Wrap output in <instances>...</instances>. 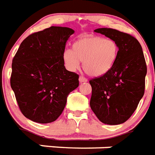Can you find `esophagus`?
Returning <instances> with one entry per match:
<instances>
[{"label": "esophagus", "instance_id": "34e87169", "mask_svg": "<svg viewBox=\"0 0 155 155\" xmlns=\"http://www.w3.org/2000/svg\"><path fill=\"white\" fill-rule=\"evenodd\" d=\"M79 81H80V83H85L88 81V80H87L86 78L83 77V76H80V78H79Z\"/></svg>", "mask_w": 155, "mask_h": 155}]
</instances>
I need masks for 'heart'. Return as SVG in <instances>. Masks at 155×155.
Segmentation results:
<instances>
[{
  "instance_id": "obj_1",
  "label": "heart",
  "mask_w": 155,
  "mask_h": 155,
  "mask_svg": "<svg viewBox=\"0 0 155 155\" xmlns=\"http://www.w3.org/2000/svg\"><path fill=\"white\" fill-rule=\"evenodd\" d=\"M116 41L97 35H84L72 45L71 50L62 53V62L70 71H75L83 62V69L92 77H101L109 72L119 57Z\"/></svg>"
}]
</instances>
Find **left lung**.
<instances>
[{
	"label": "left lung",
	"mask_w": 155,
	"mask_h": 155,
	"mask_svg": "<svg viewBox=\"0 0 155 155\" xmlns=\"http://www.w3.org/2000/svg\"><path fill=\"white\" fill-rule=\"evenodd\" d=\"M94 31L116 41L120 52L109 72L89 81L90 107L101 123L120 124L131 117L144 95L147 68L142 48L127 33L106 28Z\"/></svg>",
	"instance_id": "left-lung-1"
}]
</instances>
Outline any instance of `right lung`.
I'll list each match as a JSON object with an SVG mask.
<instances>
[{
    "instance_id": "right-lung-1",
    "label": "right lung",
    "mask_w": 155,
    "mask_h": 155,
    "mask_svg": "<svg viewBox=\"0 0 155 155\" xmlns=\"http://www.w3.org/2000/svg\"><path fill=\"white\" fill-rule=\"evenodd\" d=\"M75 31L50 27L22 41L12 62L10 85L22 114L39 124L60 116L79 75L66 69L62 53Z\"/></svg>"
}]
</instances>
